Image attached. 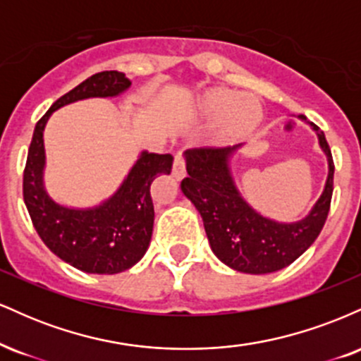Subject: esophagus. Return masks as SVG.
Masks as SVG:
<instances>
[{
    "label": "esophagus",
    "instance_id": "esophagus-1",
    "mask_svg": "<svg viewBox=\"0 0 361 361\" xmlns=\"http://www.w3.org/2000/svg\"><path fill=\"white\" fill-rule=\"evenodd\" d=\"M185 154L183 152H178L175 156V163H173V175H175L176 180H183L186 176V166H185Z\"/></svg>",
    "mask_w": 361,
    "mask_h": 361
}]
</instances>
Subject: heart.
<instances>
[{
    "mask_svg": "<svg viewBox=\"0 0 361 361\" xmlns=\"http://www.w3.org/2000/svg\"><path fill=\"white\" fill-rule=\"evenodd\" d=\"M200 110L217 118L219 135L226 140L244 137L263 118L258 98L229 88H210L200 97Z\"/></svg>",
    "mask_w": 361,
    "mask_h": 361,
    "instance_id": "heart-1",
    "label": "heart"
}]
</instances>
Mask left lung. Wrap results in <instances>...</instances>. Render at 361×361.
Segmentation results:
<instances>
[{
	"mask_svg": "<svg viewBox=\"0 0 361 361\" xmlns=\"http://www.w3.org/2000/svg\"><path fill=\"white\" fill-rule=\"evenodd\" d=\"M300 118L307 120L304 115ZM309 123L327 156L329 175L317 204L295 224L261 217L243 200L229 169V157L239 146L200 147L188 154V176L181 181V192L200 212L210 247L227 267L252 275L279 271L299 258L324 227L333 197L334 163L324 132Z\"/></svg>",
	"mask_w": 361,
	"mask_h": 361,
	"instance_id": "left-lung-1",
	"label": "left lung"
}]
</instances>
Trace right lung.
<instances>
[{
    "label": "right lung",
    "instance_id": "add662e5",
    "mask_svg": "<svg viewBox=\"0 0 361 361\" xmlns=\"http://www.w3.org/2000/svg\"><path fill=\"white\" fill-rule=\"evenodd\" d=\"M130 86L118 71L97 73L61 97L37 122L23 169V200L37 234L54 255L86 273L114 275L134 267L147 251L154 224L151 185L169 175L171 154L142 152L118 192L88 210L62 207L45 193L44 127L54 110L93 97H117Z\"/></svg>",
    "mask_w": 361,
    "mask_h": 361
}]
</instances>
